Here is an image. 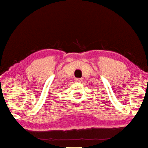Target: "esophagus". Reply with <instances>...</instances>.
Instances as JSON below:
<instances>
[{"instance_id": "obj_1", "label": "esophagus", "mask_w": 148, "mask_h": 148, "mask_svg": "<svg viewBox=\"0 0 148 148\" xmlns=\"http://www.w3.org/2000/svg\"><path fill=\"white\" fill-rule=\"evenodd\" d=\"M75 81L76 82H82L83 81V79L82 78H76L75 79Z\"/></svg>"}]
</instances>
